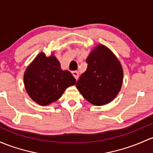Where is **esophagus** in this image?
Segmentation results:
<instances>
[{
    "label": "esophagus",
    "instance_id": "esophagus-1",
    "mask_svg": "<svg viewBox=\"0 0 153 153\" xmlns=\"http://www.w3.org/2000/svg\"><path fill=\"white\" fill-rule=\"evenodd\" d=\"M72 74L74 76V78L77 80L79 78V72L77 71H72Z\"/></svg>",
    "mask_w": 153,
    "mask_h": 153
}]
</instances>
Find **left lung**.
<instances>
[{
    "mask_svg": "<svg viewBox=\"0 0 153 153\" xmlns=\"http://www.w3.org/2000/svg\"><path fill=\"white\" fill-rule=\"evenodd\" d=\"M88 68L76 84L84 98L95 106L112 101L120 91L123 70L118 58L103 44H98L87 57Z\"/></svg>",
    "mask_w": 153,
    "mask_h": 153,
    "instance_id": "obj_1",
    "label": "left lung"
}]
</instances>
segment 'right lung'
<instances>
[{
  "mask_svg": "<svg viewBox=\"0 0 153 153\" xmlns=\"http://www.w3.org/2000/svg\"><path fill=\"white\" fill-rule=\"evenodd\" d=\"M24 85L34 102L48 106L58 100L76 79L70 71L62 70L54 54L47 57L40 52L27 67L24 73Z\"/></svg>",
  "mask_w": 153,
  "mask_h": 153,
  "instance_id": "right-lung-1",
  "label": "right lung"
}]
</instances>
